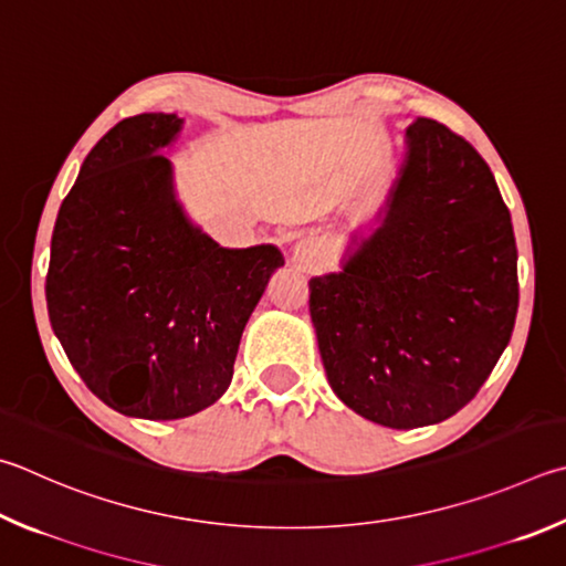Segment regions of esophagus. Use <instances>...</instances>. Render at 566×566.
<instances>
[{
    "mask_svg": "<svg viewBox=\"0 0 566 566\" xmlns=\"http://www.w3.org/2000/svg\"><path fill=\"white\" fill-rule=\"evenodd\" d=\"M318 252H322V244H318L316 240H304L294 248V260L302 264H312V262H316Z\"/></svg>",
    "mask_w": 566,
    "mask_h": 566,
    "instance_id": "34e87169",
    "label": "esophagus"
}]
</instances>
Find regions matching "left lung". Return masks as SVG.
Returning <instances> with one entry per match:
<instances>
[{
	"label": "left lung",
	"instance_id": "obj_1",
	"mask_svg": "<svg viewBox=\"0 0 566 566\" xmlns=\"http://www.w3.org/2000/svg\"><path fill=\"white\" fill-rule=\"evenodd\" d=\"M517 244L488 163L443 123L416 118L378 212L342 272L310 280L328 386L386 428L433 426L468 406L510 344Z\"/></svg>",
	"mask_w": 566,
	"mask_h": 566
}]
</instances>
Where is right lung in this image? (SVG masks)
Masks as SVG:
<instances>
[{
    "label": "right lung",
    "mask_w": 566,
    "mask_h": 566,
    "mask_svg": "<svg viewBox=\"0 0 566 566\" xmlns=\"http://www.w3.org/2000/svg\"><path fill=\"white\" fill-rule=\"evenodd\" d=\"M176 113L116 123L78 170L51 234L49 322L91 394L130 418L176 420L228 390L274 244L220 248L176 195Z\"/></svg>",
    "instance_id": "right-lung-1"
}]
</instances>
